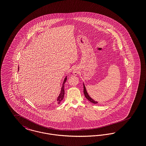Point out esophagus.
<instances>
[{"label": "esophagus", "instance_id": "obj_1", "mask_svg": "<svg viewBox=\"0 0 146 146\" xmlns=\"http://www.w3.org/2000/svg\"><path fill=\"white\" fill-rule=\"evenodd\" d=\"M78 73H79L78 70H76V69L73 70V73L75 76H76V75L78 74Z\"/></svg>", "mask_w": 146, "mask_h": 146}]
</instances>
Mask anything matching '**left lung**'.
<instances>
[{"label": "left lung", "instance_id": "1", "mask_svg": "<svg viewBox=\"0 0 146 146\" xmlns=\"http://www.w3.org/2000/svg\"><path fill=\"white\" fill-rule=\"evenodd\" d=\"M83 86H84V95H85V97L90 101L91 102V103H92V104H97L98 102H97V101H94L91 97L89 95V94H88V92H87V91H86V88H85V85H84V84L83 83Z\"/></svg>", "mask_w": 146, "mask_h": 146}]
</instances>
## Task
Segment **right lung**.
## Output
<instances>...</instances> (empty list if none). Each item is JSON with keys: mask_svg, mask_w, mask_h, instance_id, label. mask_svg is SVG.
Segmentation results:
<instances>
[{"mask_svg": "<svg viewBox=\"0 0 146 146\" xmlns=\"http://www.w3.org/2000/svg\"><path fill=\"white\" fill-rule=\"evenodd\" d=\"M18 70H19V68ZM67 80V76L65 77L64 80H63V82L62 86L61 88V92H60V94H59V96L57 97V101L56 102V104H60V102H61V101L62 100L63 97H64V85L65 82H66Z\"/></svg>", "mask_w": 146, "mask_h": 146, "instance_id": "1", "label": "right lung"}]
</instances>
